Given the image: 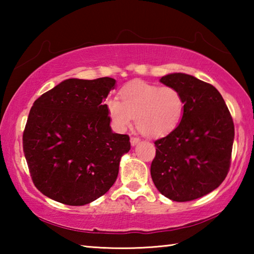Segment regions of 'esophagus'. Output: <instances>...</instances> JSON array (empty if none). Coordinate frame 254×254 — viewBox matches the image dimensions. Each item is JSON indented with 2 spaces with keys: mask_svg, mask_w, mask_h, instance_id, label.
Here are the masks:
<instances>
[{
  "mask_svg": "<svg viewBox=\"0 0 254 254\" xmlns=\"http://www.w3.org/2000/svg\"><path fill=\"white\" fill-rule=\"evenodd\" d=\"M130 142H131V144L132 145H136L137 143H139L140 142V139H139V137H131V140H130Z\"/></svg>",
  "mask_w": 254,
  "mask_h": 254,
  "instance_id": "esophagus-1",
  "label": "esophagus"
}]
</instances>
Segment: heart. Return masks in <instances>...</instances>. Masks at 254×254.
<instances>
[{
  "instance_id": "heart-1",
  "label": "heart",
  "mask_w": 254,
  "mask_h": 254,
  "mask_svg": "<svg viewBox=\"0 0 254 254\" xmlns=\"http://www.w3.org/2000/svg\"><path fill=\"white\" fill-rule=\"evenodd\" d=\"M121 100L109 97L105 102L107 114L120 132L135 126L144 135L161 137L178 127L185 112V100L177 88L133 81L121 91Z\"/></svg>"
}]
</instances>
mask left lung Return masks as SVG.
I'll list each match as a JSON object with an SVG mask.
<instances>
[{
  "instance_id": "left-lung-1",
  "label": "left lung",
  "mask_w": 254,
  "mask_h": 254,
  "mask_svg": "<svg viewBox=\"0 0 254 254\" xmlns=\"http://www.w3.org/2000/svg\"><path fill=\"white\" fill-rule=\"evenodd\" d=\"M185 100L178 127L154 141L151 177L159 191L175 201L209 194L229 173L234 123L222 95L213 85L194 76L175 72L161 77Z\"/></svg>"
}]
</instances>
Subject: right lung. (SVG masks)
Returning <instances> with one entry per match:
<instances>
[{
    "instance_id": "add662e5",
    "label": "right lung",
    "mask_w": 254,
    "mask_h": 254,
    "mask_svg": "<svg viewBox=\"0 0 254 254\" xmlns=\"http://www.w3.org/2000/svg\"><path fill=\"white\" fill-rule=\"evenodd\" d=\"M117 80L69 78L34 101L23 132V152L38 190L59 203L83 206L104 195L131 148L113 133L104 104Z\"/></svg>"
}]
</instances>
